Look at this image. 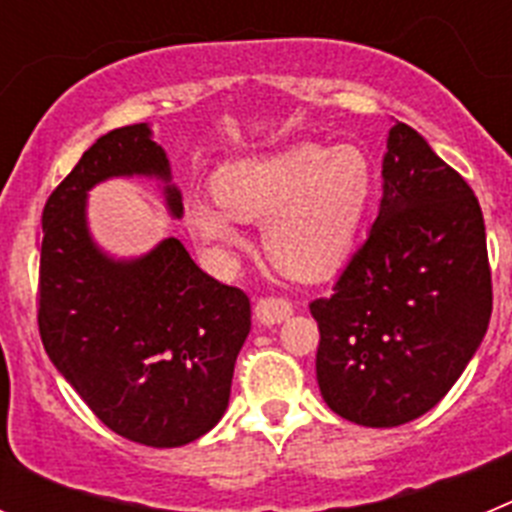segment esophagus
Returning a JSON list of instances; mask_svg holds the SVG:
<instances>
[{
	"mask_svg": "<svg viewBox=\"0 0 512 512\" xmlns=\"http://www.w3.org/2000/svg\"><path fill=\"white\" fill-rule=\"evenodd\" d=\"M253 312H256L259 323L277 325L292 315V302L284 300V297H261L256 307H253Z\"/></svg>",
	"mask_w": 512,
	"mask_h": 512,
	"instance_id": "esophagus-1",
	"label": "esophagus"
}]
</instances>
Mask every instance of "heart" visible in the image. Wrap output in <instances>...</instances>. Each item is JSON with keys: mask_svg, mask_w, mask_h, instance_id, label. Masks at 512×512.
<instances>
[{"mask_svg": "<svg viewBox=\"0 0 512 512\" xmlns=\"http://www.w3.org/2000/svg\"><path fill=\"white\" fill-rule=\"evenodd\" d=\"M215 200L187 207V225L217 259L243 246L238 223H264L269 261L287 277L318 282L346 261L374 192L372 161L356 146L292 143L230 161L215 174Z\"/></svg>", "mask_w": 512, "mask_h": 512, "instance_id": "obj_1", "label": "heart"}]
</instances>
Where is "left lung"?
Instances as JSON below:
<instances>
[{"label": "left lung", "mask_w": 512, "mask_h": 512, "mask_svg": "<svg viewBox=\"0 0 512 512\" xmlns=\"http://www.w3.org/2000/svg\"><path fill=\"white\" fill-rule=\"evenodd\" d=\"M382 202L318 320L320 395L351 423L395 428L436 408L492 315L482 210L420 133L395 122Z\"/></svg>", "instance_id": "1"}]
</instances>
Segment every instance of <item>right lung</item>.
Returning <instances> with one entry per match:
<instances>
[{
	"label": "right lung",
	"instance_id": "obj_1",
	"mask_svg": "<svg viewBox=\"0 0 512 512\" xmlns=\"http://www.w3.org/2000/svg\"><path fill=\"white\" fill-rule=\"evenodd\" d=\"M115 176L161 179L166 207L182 217V192L148 122L102 135L45 202L40 338L110 431L174 449L223 418L251 302L205 274L176 238L138 259L104 253L89 233L87 197Z\"/></svg>",
	"mask_w": 512,
	"mask_h": 512
}]
</instances>
